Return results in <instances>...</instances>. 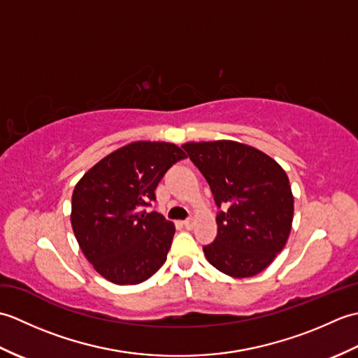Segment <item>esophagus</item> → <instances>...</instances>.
<instances>
[{"mask_svg": "<svg viewBox=\"0 0 358 358\" xmlns=\"http://www.w3.org/2000/svg\"><path fill=\"white\" fill-rule=\"evenodd\" d=\"M183 226L186 227V229H192V227H194V220H192V218L185 220V222H183Z\"/></svg>", "mask_w": 358, "mask_h": 358, "instance_id": "1", "label": "esophagus"}]
</instances>
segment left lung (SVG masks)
Segmentation results:
<instances>
[{"mask_svg": "<svg viewBox=\"0 0 358 358\" xmlns=\"http://www.w3.org/2000/svg\"><path fill=\"white\" fill-rule=\"evenodd\" d=\"M210 186L217 206L218 232L204 246L208 262L234 278L264 271L283 250L294 220L289 178L275 159L232 140L183 144Z\"/></svg>", "mask_w": 358, "mask_h": 358, "instance_id": "left-lung-1", "label": "left lung"}]
</instances>
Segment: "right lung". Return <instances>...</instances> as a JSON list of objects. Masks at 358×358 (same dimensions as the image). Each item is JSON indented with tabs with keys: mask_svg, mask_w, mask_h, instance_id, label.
I'll return each instance as SVG.
<instances>
[{
	"mask_svg": "<svg viewBox=\"0 0 358 358\" xmlns=\"http://www.w3.org/2000/svg\"><path fill=\"white\" fill-rule=\"evenodd\" d=\"M186 158L166 141H134L83 175L72 194L71 223L80 249L106 280L138 285L164 264L175 224L143 210L169 167Z\"/></svg>",
	"mask_w": 358,
	"mask_h": 358,
	"instance_id": "add662e5",
	"label": "right lung"
}]
</instances>
